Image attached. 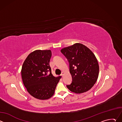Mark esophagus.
<instances>
[{"instance_id":"1","label":"esophagus","mask_w":122,"mask_h":122,"mask_svg":"<svg viewBox=\"0 0 122 122\" xmlns=\"http://www.w3.org/2000/svg\"><path fill=\"white\" fill-rule=\"evenodd\" d=\"M64 72H62V73H61V75L63 77V75H64Z\"/></svg>"}]
</instances>
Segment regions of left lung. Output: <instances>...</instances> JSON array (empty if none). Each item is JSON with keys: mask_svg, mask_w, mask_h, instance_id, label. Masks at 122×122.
Instances as JSON below:
<instances>
[{"mask_svg": "<svg viewBox=\"0 0 122 122\" xmlns=\"http://www.w3.org/2000/svg\"><path fill=\"white\" fill-rule=\"evenodd\" d=\"M61 52L67 58L72 81L67 88L72 92L81 94L89 90L96 82L99 65L93 52L85 45L76 43L64 48Z\"/></svg>", "mask_w": 122, "mask_h": 122, "instance_id": "obj_1", "label": "left lung"}]
</instances>
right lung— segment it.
I'll list each match as a JSON object with an SVG mask.
<instances>
[{"label": "right lung", "mask_w": 122, "mask_h": 122, "mask_svg": "<svg viewBox=\"0 0 122 122\" xmlns=\"http://www.w3.org/2000/svg\"><path fill=\"white\" fill-rule=\"evenodd\" d=\"M51 56L50 50L34 51L22 66L21 75L24 86L32 97L39 99H48L53 96L61 77H56L51 74L49 65Z\"/></svg>", "instance_id": "1"}]
</instances>
